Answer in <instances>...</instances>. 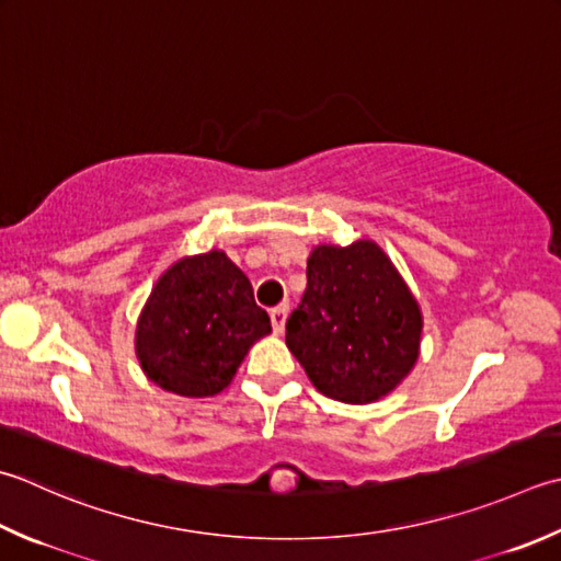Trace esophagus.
Returning a JSON list of instances; mask_svg holds the SVG:
<instances>
[{
    "instance_id": "obj_1",
    "label": "esophagus",
    "mask_w": 561,
    "mask_h": 561,
    "mask_svg": "<svg viewBox=\"0 0 561 561\" xmlns=\"http://www.w3.org/2000/svg\"><path fill=\"white\" fill-rule=\"evenodd\" d=\"M287 313H289V306H274V309L270 311V318H272V328L274 333H284V323H287Z\"/></svg>"
}]
</instances>
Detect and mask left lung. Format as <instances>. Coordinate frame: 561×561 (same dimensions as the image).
I'll use <instances>...</instances> for the list:
<instances>
[{"mask_svg":"<svg viewBox=\"0 0 561 561\" xmlns=\"http://www.w3.org/2000/svg\"><path fill=\"white\" fill-rule=\"evenodd\" d=\"M306 291L287 321V347L313 387L343 403H371L409 377L423 316L375 240L318 245Z\"/></svg>","mask_w":561,"mask_h":561,"instance_id":"obj_1","label":"left lung"}]
</instances>
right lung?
Returning a JSON list of instances; mask_svg holds the SVG:
<instances>
[{"mask_svg": "<svg viewBox=\"0 0 561 561\" xmlns=\"http://www.w3.org/2000/svg\"><path fill=\"white\" fill-rule=\"evenodd\" d=\"M272 333L252 284L224 250L182 257L162 274L136 325V355L146 377L186 399L216 397L240 362Z\"/></svg>", "mask_w": 561, "mask_h": 561, "instance_id": "obj_1", "label": "right lung"}]
</instances>
